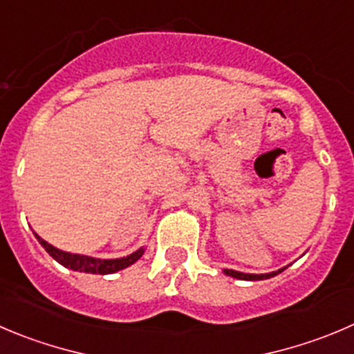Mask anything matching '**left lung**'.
Returning <instances> with one entry per match:
<instances>
[{
  "instance_id": "1",
  "label": "left lung",
  "mask_w": 354,
  "mask_h": 354,
  "mask_svg": "<svg viewBox=\"0 0 354 354\" xmlns=\"http://www.w3.org/2000/svg\"><path fill=\"white\" fill-rule=\"evenodd\" d=\"M285 268L278 269V271L272 272H266V274H248V272H240V271H233V269H224V272L227 276H233V278H238V280H247V281H257V280H268V278H272L278 272L283 271Z\"/></svg>"
}]
</instances>
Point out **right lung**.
<instances>
[{
  "label": "right lung",
  "instance_id": "1",
  "mask_svg": "<svg viewBox=\"0 0 354 354\" xmlns=\"http://www.w3.org/2000/svg\"><path fill=\"white\" fill-rule=\"evenodd\" d=\"M38 241L41 243V247L55 259L59 264H62L64 268H69L73 271H80V272H92V274H111V272L121 271V269L129 268L132 266L133 262L139 261L144 254V248H139L133 254L127 255V257L121 259H95V257H88V255H80V254H69V252H64L55 248L53 245L46 243L43 238H39L36 234Z\"/></svg>",
  "mask_w": 354,
  "mask_h": 354
}]
</instances>
